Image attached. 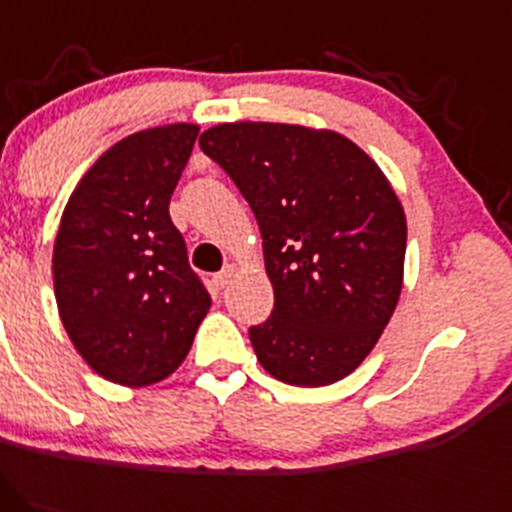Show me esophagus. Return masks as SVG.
I'll return each mask as SVG.
<instances>
[{
  "label": "esophagus",
  "instance_id": "1",
  "mask_svg": "<svg viewBox=\"0 0 512 512\" xmlns=\"http://www.w3.org/2000/svg\"><path fill=\"white\" fill-rule=\"evenodd\" d=\"M234 273H237V266H232V263H229V266L222 268L220 273H215V278H212V283H215L217 290H222V287H227L229 283H232Z\"/></svg>",
  "mask_w": 512,
  "mask_h": 512
}]
</instances>
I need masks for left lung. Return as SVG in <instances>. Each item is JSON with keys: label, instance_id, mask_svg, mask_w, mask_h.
<instances>
[{"label": "left lung", "instance_id": "obj_1", "mask_svg": "<svg viewBox=\"0 0 512 512\" xmlns=\"http://www.w3.org/2000/svg\"><path fill=\"white\" fill-rule=\"evenodd\" d=\"M200 149L254 210L275 304L249 338L275 380L350 375L401 295L406 217L387 176L348 137L285 123H225Z\"/></svg>", "mask_w": 512, "mask_h": 512}]
</instances>
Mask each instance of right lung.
I'll list each match as a JSON object with an SVG mask.
<instances>
[{"mask_svg":"<svg viewBox=\"0 0 512 512\" xmlns=\"http://www.w3.org/2000/svg\"><path fill=\"white\" fill-rule=\"evenodd\" d=\"M195 137L198 125L176 123L116 142L62 212L57 309L74 348L108 382L147 387L169 377L210 309L169 217Z\"/></svg>","mask_w":512,"mask_h":512,"instance_id":"add662e5","label":"right lung"}]
</instances>
